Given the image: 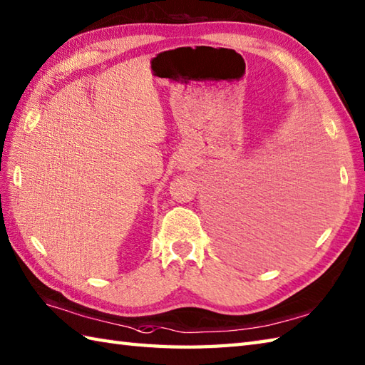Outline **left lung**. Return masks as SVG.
<instances>
[{
    "mask_svg": "<svg viewBox=\"0 0 365 365\" xmlns=\"http://www.w3.org/2000/svg\"><path fill=\"white\" fill-rule=\"evenodd\" d=\"M235 180L222 185V202L226 210L224 221V243L226 250L234 257H251L257 240L265 235L271 221H279L281 213L276 205H271V192L267 180H263V173L257 177H234ZM270 205L268 206L267 204Z\"/></svg>",
    "mask_w": 365,
    "mask_h": 365,
    "instance_id": "left-lung-1",
    "label": "left lung"
}]
</instances>
